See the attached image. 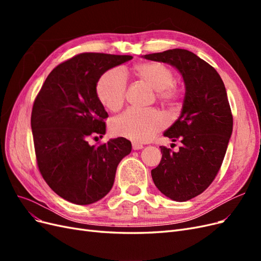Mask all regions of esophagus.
Returning <instances> with one entry per match:
<instances>
[{
  "mask_svg": "<svg viewBox=\"0 0 261 261\" xmlns=\"http://www.w3.org/2000/svg\"><path fill=\"white\" fill-rule=\"evenodd\" d=\"M143 148H144L143 145H140L138 143H133V149L134 150H139V149H143Z\"/></svg>",
  "mask_w": 261,
  "mask_h": 261,
  "instance_id": "obj_1",
  "label": "esophagus"
}]
</instances>
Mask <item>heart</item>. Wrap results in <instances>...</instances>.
<instances>
[{
    "mask_svg": "<svg viewBox=\"0 0 261 261\" xmlns=\"http://www.w3.org/2000/svg\"><path fill=\"white\" fill-rule=\"evenodd\" d=\"M132 74L155 90V96L163 105H173L180 98L181 91L174 84V73L167 65L156 62L140 63L130 69ZM101 105L110 111H117L124 103L126 83L118 70L111 69L102 75L96 87ZM163 115L155 111H138L129 109L114 118L111 130L116 136L136 143H145L163 128Z\"/></svg>",
    "mask_w": 261,
    "mask_h": 261,
    "instance_id": "obj_1",
    "label": "heart"
}]
</instances>
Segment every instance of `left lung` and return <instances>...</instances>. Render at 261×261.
<instances>
[{
	"label": "left lung",
	"instance_id": "obj_1",
	"mask_svg": "<svg viewBox=\"0 0 261 261\" xmlns=\"http://www.w3.org/2000/svg\"><path fill=\"white\" fill-rule=\"evenodd\" d=\"M144 58L175 66L185 83L181 113L163 134L180 140L181 147L173 152L161 146V161L151 176L163 195L186 201L206 191L222 165L233 129L225 87L217 70L191 51L172 49Z\"/></svg>",
	"mask_w": 261,
	"mask_h": 261
}]
</instances>
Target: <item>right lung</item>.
<instances>
[{
	"label": "right lung",
	"mask_w": 261,
	"mask_h": 261,
	"mask_svg": "<svg viewBox=\"0 0 261 261\" xmlns=\"http://www.w3.org/2000/svg\"><path fill=\"white\" fill-rule=\"evenodd\" d=\"M130 55L81 53L61 63L46 77L31 112L37 165L63 199L90 204L111 191L116 168L132 150L120 137L90 146L106 134L109 116L97 97L99 78Z\"/></svg>",
	"instance_id": "right-lung-1"
}]
</instances>
